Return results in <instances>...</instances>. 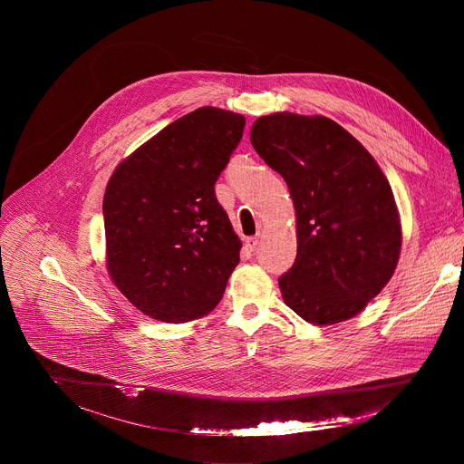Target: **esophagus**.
Segmentation results:
<instances>
[{
  "mask_svg": "<svg viewBox=\"0 0 464 464\" xmlns=\"http://www.w3.org/2000/svg\"><path fill=\"white\" fill-rule=\"evenodd\" d=\"M256 244H258V238H256V237H247V238L244 240V246H246L247 251H253V249L256 247Z\"/></svg>",
  "mask_w": 464,
  "mask_h": 464,
  "instance_id": "1",
  "label": "esophagus"
}]
</instances>
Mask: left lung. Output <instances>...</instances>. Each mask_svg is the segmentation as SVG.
Instances as JSON below:
<instances>
[{"label":"left lung","mask_w":464,"mask_h":464,"mask_svg":"<svg viewBox=\"0 0 464 464\" xmlns=\"http://www.w3.org/2000/svg\"><path fill=\"white\" fill-rule=\"evenodd\" d=\"M249 140L285 178L295 208L297 256L279 277L285 304L314 324L354 317L401 256V217L387 178L358 140L323 115H264Z\"/></svg>","instance_id":"obj_1"}]
</instances>
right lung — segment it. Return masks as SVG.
I'll return each mask as SVG.
<instances>
[{
  "mask_svg": "<svg viewBox=\"0 0 464 464\" xmlns=\"http://www.w3.org/2000/svg\"><path fill=\"white\" fill-rule=\"evenodd\" d=\"M244 124L240 113L198 108L121 161L106 185L108 274L152 319L187 323L209 314L224 295L242 242L215 183Z\"/></svg>",
  "mask_w": 464,
  "mask_h": 464,
  "instance_id": "right-lung-1",
  "label": "right lung"
}]
</instances>
